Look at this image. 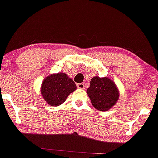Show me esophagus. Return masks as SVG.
I'll use <instances>...</instances> for the list:
<instances>
[{
  "mask_svg": "<svg viewBox=\"0 0 158 158\" xmlns=\"http://www.w3.org/2000/svg\"><path fill=\"white\" fill-rule=\"evenodd\" d=\"M77 87H78V89H85V84H84V83H79V84H77Z\"/></svg>",
  "mask_w": 158,
  "mask_h": 158,
  "instance_id": "1",
  "label": "esophagus"
}]
</instances>
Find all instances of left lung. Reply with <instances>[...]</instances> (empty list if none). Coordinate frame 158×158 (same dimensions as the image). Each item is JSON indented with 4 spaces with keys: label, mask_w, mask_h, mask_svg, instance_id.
<instances>
[{
    "label": "left lung",
    "mask_w": 158,
    "mask_h": 158,
    "mask_svg": "<svg viewBox=\"0 0 158 158\" xmlns=\"http://www.w3.org/2000/svg\"><path fill=\"white\" fill-rule=\"evenodd\" d=\"M92 105L98 111H106L112 108L119 98L118 88L109 77L94 76L86 91Z\"/></svg>",
    "instance_id": "8db88e82"
}]
</instances>
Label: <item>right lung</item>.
<instances>
[{
    "label": "right lung",
    "instance_id": "obj_1",
    "mask_svg": "<svg viewBox=\"0 0 158 158\" xmlns=\"http://www.w3.org/2000/svg\"><path fill=\"white\" fill-rule=\"evenodd\" d=\"M77 89L67 74L60 72L47 76L41 84L40 92L46 102L51 106L63 104L69 94Z\"/></svg>",
    "mask_w": 158,
    "mask_h": 158
}]
</instances>
